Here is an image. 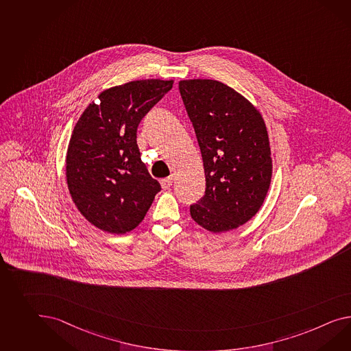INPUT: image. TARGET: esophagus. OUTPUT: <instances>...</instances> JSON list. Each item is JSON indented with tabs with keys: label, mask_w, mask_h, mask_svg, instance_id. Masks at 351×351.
Masks as SVG:
<instances>
[{
	"label": "esophagus",
	"mask_w": 351,
	"mask_h": 351,
	"mask_svg": "<svg viewBox=\"0 0 351 351\" xmlns=\"http://www.w3.org/2000/svg\"><path fill=\"white\" fill-rule=\"evenodd\" d=\"M171 183H173V178L171 177H169V178H162L160 180V186H162V189H171Z\"/></svg>",
	"instance_id": "obj_1"
}]
</instances>
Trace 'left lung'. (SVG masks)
I'll return each mask as SVG.
<instances>
[{"label": "left lung", "mask_w": 351, "mask_h": 351, "mask_svg": "<svg viewBox=\"0 0 351 351\" xmlns=\"http://www.w3.org/2000/svg\"><path fill=\"white\" fill-rule=\"evenodd\" d=\"M204 162L205 196L189 207L211 233H224L260 211L272 178L270 140L260 110L241 93L211 79L180 81Z\"/></svg>", "instance_id": "1"}]
</instances>
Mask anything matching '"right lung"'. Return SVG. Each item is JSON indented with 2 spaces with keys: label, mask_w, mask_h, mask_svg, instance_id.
I'll use <instances>...</instances> for the list:
<instances>
[{
  "label": "right lung",
  "mask_w": 351,
  "mask_h": 351,
  "mask_svg": "<svg viewBox=\"0 0 351 351\" xmlns=\"http://www.w3.org/2000/svg\"><path fill=\"white\" fill-rule=\"evenodd\" d=\"M173 82L145 79L112 86L75 125L66 154L67 187L81 215L106 233L134 230L162 189L141 162L136 132Z\"/></svg>",
  "instance_id": "right-lung-1"
}]
</instances>
